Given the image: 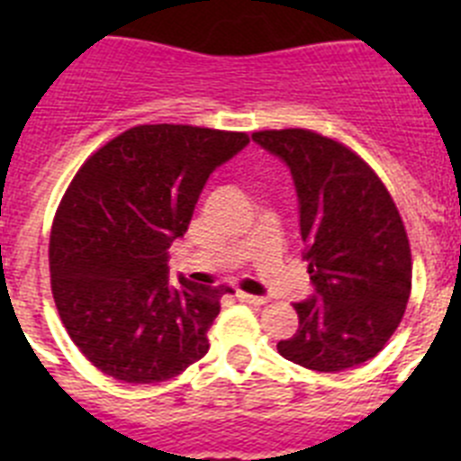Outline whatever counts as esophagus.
I'll return each instance as SVG.
<instances>
[{"label": "esophagus", "mask_w": 461, "mask_h": 461, "mask_svg": "<svg viewBox=\"0 0 461 461\" xmlns=\"http://www.w3.org/2000/svg\"><path fill=\"white\" fill-rule=\"evenodd\" d=\"M235 297H238L240 303L254 304V307H258V304H266V303H267V297H263V295H249V293H244V291L235 293Z\"/></svg>", "instance_id": "34e87169"}]
</instances>
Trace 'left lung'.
<instances>
[{"label": "left lung", "instance_id": "obj_1", "mask_svg": "<svg viewBox=\"0 0 461 461\" xmlns=\"http://www.w3.org/2000/svg\"><path fill=\"white\" fill-rule=\"evenodd\" d=\"M251 138L291 170L313 286L293 304L300 328L276 351L313 372L372 360L411 295L409 238L388 189L356 152L321 133L281 129Z\"/></svg>", "mask_w": 461, "mask_h": 461}]
</instances>
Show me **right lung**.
<instances>
[{
    "label": "right lung",
    "instance_id": "obj_1",
    "mask_svg": "<svg viewBox=\"0 0 461 461\" xmlns=\"http://www.w3.org/2000/svg\"><path fill=\"white\" fill-rule=\"evenodd\" d=\"M247 133L186 124L133 126L73 177L50 233L57 312L94 367L124 383H161L210 348L226 286L168 279L207 177Z\"/></svg>",
    "mask_w": 461,
    "mask_h": 461
}]
</instances>
